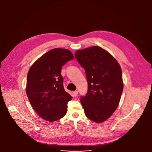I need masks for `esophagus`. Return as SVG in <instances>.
Listing matches in <instances>:
<instances>
[{
  "instance_id": "obj_1",
  "label": "esophagus",
  "mask_w": 152,
  "mask_h": 152,
  "mask_svg": "<svg viewBox=\"0 0 152 152\" xmlns=\"http://www.w3.org/2000/svg\"><path fill=\"white\" fill-rule=\"evenodd\" d=\"M78 94V91H73V96L74 97H76Z\"/></svg>"
}]
</instances>
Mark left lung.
I'll return each instance as SVG.
<instances>
[{
  "instance_id": "left-lung-1",
  "label": "left lung",
  "mask_w": 152,
  "mask_h": 152,
  "mask_svg": "<svg viewBox=\"0 0 152 152\" xmlns=\"http://www.w3.org/2000/svg\"><path fill=\"white\" fill-rule=\"evenodd\" d=\"M75 58L85 69L88 85L87 93L80 96L85 115L102 123L112 115L120 100L123 90L120 66L109 52L99 46L77 50Z\"/></svg>"
}]
</instances>
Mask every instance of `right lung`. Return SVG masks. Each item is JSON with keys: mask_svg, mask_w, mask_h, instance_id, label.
Here are the masks:
<instances>
[{"mask_svg": "<svg viewBox=\"0 0 152 152\" xmlns=\"http://www.w3.org/2000/svg\"><path fill=\"white\" fill-rule=\"evenodd\" d=\"M73 59L69 50L56 48L41 56L29 70L27 96L34 110L44 120L55 121L67 113L72 97L64 88L61 69Z\"/></svg>", "mask_w": 152, "mask_h": 152, "instance_id": "right-lung-1", "label": "right lung"}]
</instances>
